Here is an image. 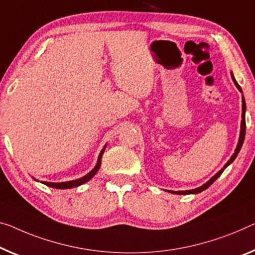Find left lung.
<instances>
[{"instance_id": "8db88e82", "label": "left lung", "mask_w": 255, "mask_h": 255, "mask_svg": "<svg viewBox=\"0 0 255 255\" xmlns=\"http://www.w3.org/2000/svg\"><path fill=\"white\" fill-rule=\"evenodd\" d=\"M232 77H233V81H234V83H235V85H236L237 87V89L240 90V91L242 92V89H241V87H240V84L237 83L236 82V80H235V77H234V75L232 74ZM243 109H242V125H241V135H240V141H238V144H237V148H236V150H235V152H234V155L232 156V158H230L228 162H227V164L225 166H223V168H221L220 171L218 172L217 174L214 175V177L211 179V180H209V181H207L205 185H203L202 187H199V188H196V189H193V190H185V191H170V193H173V194H178V195H188V194H198V193H202L203 190H205V189H207V188H209L211 185H212V183L215 181V180H217L219 177H220V175L222 174V172L225 171V168L229 165L230 163H233L234 162V159L237 157V155H238V152H240V150H241V148H242V146H243V142H244V139H245V131H246V123H245V109H246V106H245V100H244V98H243Z\"/></svg>"}]
</instances>
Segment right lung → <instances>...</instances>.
<instances>
[{"label": "right lung", "instance_id": "1", "mask_svg": "<svg viewBox=\"0 0 255 255\" xmlns=\"http://www.w3.org/2000/svg\"><path fill=\"white\" fill-rule=\"evenodd\" d=\"M104 150H105V148L103 150H101L99 157H98V162H97V165L95 166V168H93L92 171H90L87 175H84L83 178L77 179V180H73V181L60 182V183H54V182H43V183H44V185H46V186H49V187L57 188V189H67V188H73V187H77V186L83 185V183L88 182L89 180L97 173L98 170H99L100 164H101V156H103V154H104Z\"/></svg>", "mask_w": 255, "mask_h": 255}]
</instances>
